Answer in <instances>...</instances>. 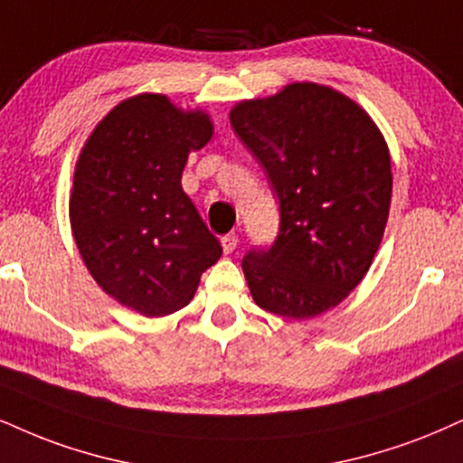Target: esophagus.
<instances>
[{"instance_id":"obj_1","label":"esophagus","mask_w":463,"mask_h":463,"mask_svg":"<svg viewBox=\"0 0 463 463\" xmlns=\"http://www.w3.org/2000/svg\"><path fill=\"white\" fill-rule=\"evenodd\" d=\"M221 244H222V250H225V253H232V250H236L238 233H227V236H222Z\"/></svg>"}]
</instances>
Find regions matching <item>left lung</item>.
Masks as SVG:
<instances>
[{
    "label": "left lung",
    "instance_id": "1",
    "mask_svg": "<svg viewBox=\"0 0 463 463\" xmlns=\"http://www.w3.org/2000/svg\"><path fill=\"white\" fill-rule=\"evenodd\" d=\"M230 122L266 169L281 214L275 242L242 258L255 305L292 319L333 309L367 275L384 236V137L356 102L317 83L238 102Z\"/></svg>",
    "mask_w": 463,
    "mask_h": 463
}]
</instances>
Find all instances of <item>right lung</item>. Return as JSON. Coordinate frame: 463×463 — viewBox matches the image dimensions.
Returning a JSON list of instances; mask_svg holds the SVG:
<instances>
[{
  "mask_svg": "<svg viewBox=\"0 0 463 463\" xmlns=\"http://www.w3.org/2000/svg\"><path fill=\"white\" fill-rule=\"evenodd\" d=\"M213 139L203 111L163 94L119 102L85 141L74 169L71 225L94 281L141 316L182 309L222 249L182 191L188 152Z\"/></svg>",
  "mask_w": 463,
  "mask_h": 463,
  "instance_id": "obj_1",
  "label": "right lung"
}]
</instances>
